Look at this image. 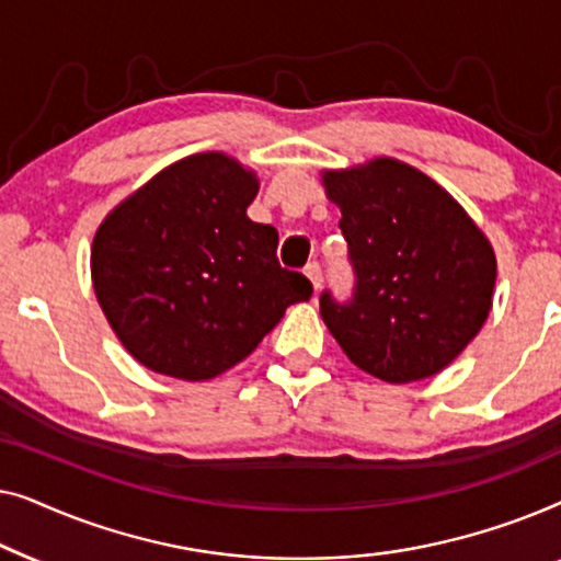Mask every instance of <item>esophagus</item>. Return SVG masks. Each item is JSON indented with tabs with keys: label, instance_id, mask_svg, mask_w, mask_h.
I'll return each mask as SVG.
<instances>
[{
	"label": "esophagus",
	"instance_id": "obj_1",
	"mask_svg": "<svg viewBox=\"0 0 561 561\" xmlns=\"http://www.w3.org/2000/svg\"><path fill=\"white\" fill-rule=\"evenodd\" d=\"M304 273H306V278L311 280L313 290H319L321 288V280H324V278H321V265L319 263H309V265H306Z\"/></svg>",
	"mask_w": 561,
	"mask_h": 561
}]
</instances>
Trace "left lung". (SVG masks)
Wrapping results in <instances>:
<instances>
[{"instance_id": "obj_1", "label": "left lung", "mask_w": 561, "mask_h": 561, "mask_svg": "<svg viewBox=\"0 0 561 561\" xmlns=\"http://www.w3.org/2000/svg\"><path fill=\"white\" fill-rule=\"evenodd\" d=\"M340 206L355 294L321 319L359 370L386 382L442 373L485 324L495 252L439 183L396 158L321 173Z\"/></svg>"}]
</instances>
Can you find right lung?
<instances>
[{
	"instance_id": "1",
	"label": "right lung",
	"mask_w": 561,
	"mask_h": 561,
	"mask_svg": "<svg viewBox=\"0 0 561 561\" xmlns=\"http://www.w3.org/2000/svg\"><path fill=\"white\" fill-rule=\"evenodd\" d=\"M257 175L225 152L168 165L106 214L91 280L106 321L137 363L211 380L242 363L309 301L306 275L280 267L278 232L248 217Z\"/></svg>"
}]
</instances>
